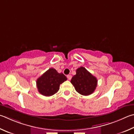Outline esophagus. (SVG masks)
Masks as SVG:
<instances>
[{
  "label": "esophagus",
  "mask_w": 134,
  "mask_h": 134,
  "mask_svg": "<svg viewBox=\"0 0 134 134\" xmlns=\"http://www.w3.org/2000/svg\"><path fill=\"white\" fill-rule=\"evenodd\" d=\"M67 79H68V80H70L71 79V78H72V76H71V75H67Z\"/></svg>",
  "instance_id": "obj_1"
}]
</instances>
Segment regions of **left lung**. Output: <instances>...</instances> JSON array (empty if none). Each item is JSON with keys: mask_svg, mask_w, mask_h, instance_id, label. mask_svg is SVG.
Instances as JSON below:
<instances>
[{"mask_svg": "<svg viewBox=\"0 0 134 134\" xmlns=\"http://www.w3.org/2000/svg\"><path fill=\"white\" fill-rule=\"evenodd\" d=\"M97 80L84 67H80L76 70V74L72 77L71 84L79 94L89 96L96 90Z\"/></svg>", "mask_w": 134, "mask_h": 134, "instance_id": "left-lung-1", "label": "left lung"}]
</instances>
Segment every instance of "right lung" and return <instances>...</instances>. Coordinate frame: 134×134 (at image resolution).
<instances>
[{
	"label": "right lung",
	"instance_id": "add662e5",
	"mask_svg": "<svg viewBox=\"0 0 134 134\" xmlns=\"http://www.w3.org/2000/svg\"><path fill=\"white\" fill-rule=\"evenodd\" d=\"M67 80L63 73L51 68L46 71L36 81L38 92L44 96H51L59 90L60 85Z\"/></svg>",
	"mask_w": 134,
	"mask_h": 134
}]
</instances>
